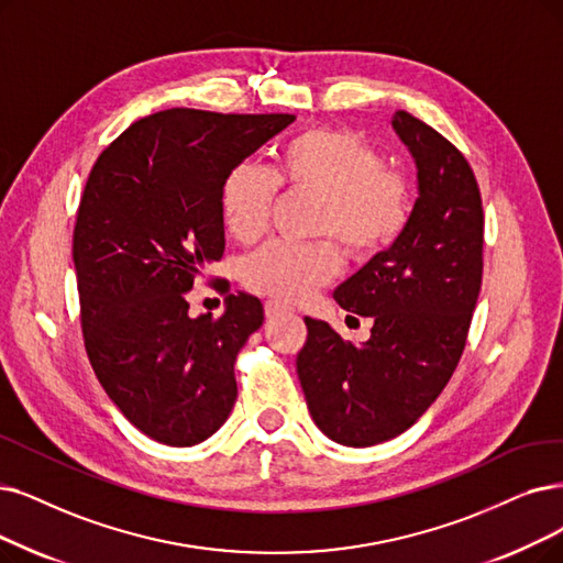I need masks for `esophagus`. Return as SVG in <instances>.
Returning a JSON list of instances; mask_svg holds the SVG:
<instances>
[{
	"label": "esophagus",
	"instance_id": "esophagus-1",
	"mask_svg": "<svg viewBox=\"0 0 563 563\" xmlns=\"http://www.w3.org/2000/svg\"><path fill=\"white\" fill-rule=\"evenodd\" d=\"M284 311H286V307L279 305V302H275V300H267V302H265V317H267V319H277V317H282Z\"/></svg>",
	"mask_w": 563,
	"mask_h": 563
}]
</instances>
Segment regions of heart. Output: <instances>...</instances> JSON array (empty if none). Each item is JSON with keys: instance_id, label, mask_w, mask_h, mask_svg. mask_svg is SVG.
I'll return each mask as SVG.
<instances>
[{"instance_id": "b5f03b06", "label": "heart", "mask_w": 563, "mask_h": 563, "mask_svg": "<svg viewBox=\"0 0 563 563\" xmlns=\"http://www.w3.org/2000/svg\"><path fill=\"white\" fill-rule=\"evenodd\" d=\"M277 179L290 189L323 198L317 231L332 233L355 258L388 246L409 221V187L386 170L378 152L344 129H311L288 141ZM277 179L267 168L242 162L221 183L219 208L238 242L258 240L269 221ZM342 267L332 242H267L244 261L242 282L275 302H300L332 282Z\"/></svg>"}]
</instances>
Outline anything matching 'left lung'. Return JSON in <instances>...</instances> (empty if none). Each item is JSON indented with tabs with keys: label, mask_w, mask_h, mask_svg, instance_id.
<instances>
[{
	"label": "left lung",
	"mask_w": 563,
	"mask_h": 563,
	"mask_svg": "<svg viewBox=\"0 0 563 563\" xmlns=\"http://www.w3.org/2000/svg\"><path fill=\"white\" fill-rule=\"evenodd\" d=\"M393 129L416 164L407 227L332 298L374 321L369 340H342L305 319L296 367L319 430L342 445L395 439L432 407L466 344L483 282V206L464 154L407 110Z\"/></svg>",
	"instance_id": "8db88e82"
}]
</instances>
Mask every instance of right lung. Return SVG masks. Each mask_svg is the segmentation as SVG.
I'll return each instance as SVG.
<instances>
[{
	"label": "right lung",
	"mask_w": 563,
	"mask_h": 563,
	"mask_svg": "<svg viewBox=\"0 0 563 563\" xmlns=\"http://www.w3.org/2000/svg\"><path fill=\"white\" fill-rule=\"evenodd\" d=\"M294 120L162 110L87 177L74 231L85 349L110 401L154 441L196 445L233 411V363L263 305L238 290L219 319H191L187 294L227 246L223 177Z\"/></svg>",
	"instance_id": "obj_1"
}]
</instances>
